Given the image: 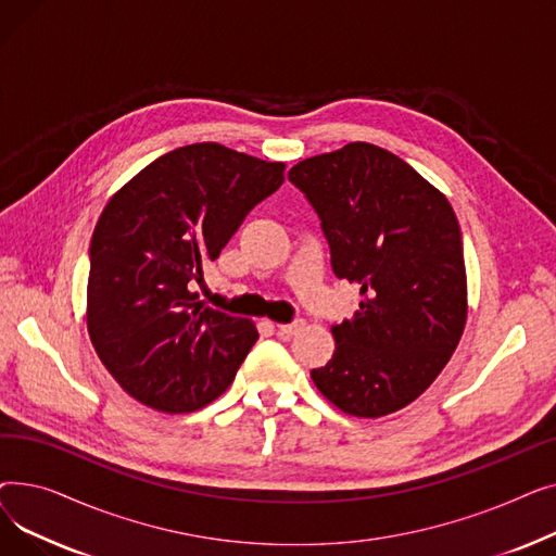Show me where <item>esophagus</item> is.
<instances>
[{
  "mask_svg": "<svg viewBox=\"0 0 556 556\" xmlns=\"http://www.w3.org/2000/svg\"><path fill=\"white\" fill-rule=\"evenodd\" d=\"M304 319H293V323L290 325H277V333L281 336V338H293V336H298L302 329H304Z\"/></svg>",
  "mask_w": 556,
  "mask_h": 556,
  "instance_id": "1",
  "label": "esophagus"
}]
</instances>
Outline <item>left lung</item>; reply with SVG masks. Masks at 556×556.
Segmentation results:
<instances>
[{
    "label": "left lung",
    "instance_id": "1",
    "mask_svg": "<svg viewBox=\"0 0 556 556\" xmlns=\"http://www.w3.org/2000/svg\"><path fill=\"white\" fill-rule=\"evenodd\" d=\"M319 218L338 279L361 286L336 352L311 371L342 413L383 417L444 369L466 323L462 231L451 202L396 155L354 141L288 170Z\"/></svg>",
    "mask_w": 556,
    "mask_h": 556
}]
</instances>
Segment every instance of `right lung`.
<instances>
[{"instance_id": "1", "label": "right lung", "mask_w": 556, "mask_h": 556, "mask_svg": "<svg viewBox=\"0 0 556 556\" xmlns=\"http://www.w3.org/2000/svg\"><path fill=\"white\" fill-rule=\"evenodd\" d=\"M283 168L214 141L189 143L105 204L90 243L87 329L116 383L143 405L193 413L237 376L254 325L198 302L191 286L281 187Z\"/></svg>"}]
</instances>
